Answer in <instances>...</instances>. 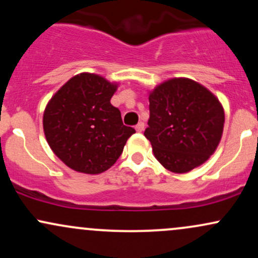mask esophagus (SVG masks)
I'll use <instances>...</instances> for the list:
<instances>
[{"label":"esophagus","mask_w":258,"mask_h":258,"mask_svg":"<svg viewBox=\"0 0 258 258\" xmlns=\"http://www.w3.org/2000/svg\"><path fill=\"white\" fill-rule=\"evenodd\" d=\"M136 131L137 132H143L144 131V122H138L137 125H136Z\"/></svg>","instance_id":"esophagus-1"}]
</instances>
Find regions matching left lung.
<instances>
[{
	"instance_id": "8db88e82",
	"label": "left lung",
	"mask_w": 258,
	"mask_h": 258,
	"mask_svg": "<svg viewBox=\"0 0 258 258\" xmlns=\"http://www.w3.org/2000/svg\"><path fill=\"white\" fill-rule=\"evenodd\" d=\"M144 136L160 164L185 173L206 161L220 143L224 111L220 100L190 79H171L149 94Z\"/></svg>"
}]
</instances>
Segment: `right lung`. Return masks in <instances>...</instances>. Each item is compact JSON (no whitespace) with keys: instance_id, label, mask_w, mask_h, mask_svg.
<instances>
[{"instance_id":"right-lung-1","label":"right lung","mask_w":258,"mask_h":258,"mask_svg":"<svg viewBox=\"0 0 258 258\" xmlns=\"http://www.w3.org/2000/svg\"><path fill=\"white\" fill-rule=\"evenodd\" d=\"M117 85L96 74L82 73L61 86L44 109L47 142L67 166L97 174L122 154L135 128L125 126L110 99Z\"/></svg>"}]
</instances>
